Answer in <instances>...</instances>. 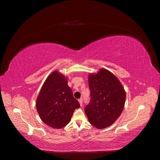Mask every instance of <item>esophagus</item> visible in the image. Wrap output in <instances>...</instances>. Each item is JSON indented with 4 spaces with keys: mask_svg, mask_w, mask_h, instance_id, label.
<instances>
[{
    "mask_svg": "<svg viewBox=\"0 0 160 160\" xmlns=\"http://www.w3.org/2000/svg\"><path fill=\"white\" fill-rule=\"evenodd\" d=\"M78 102H79V103H80V106H82V98H80V99L78 100Z\"/></svg>",
    "mask_w": 160,
    "mask_h": 160,
    "instance_id": "34e87169",
    "label": "esophagus"
}]
</instances>
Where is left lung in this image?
Here are the masks:
<instances>
[{
	"label": "left lung",
	"mask_w": 160,
	"mask_h": 160,
	"mask_svg": "<svg viewBox=\"0 0 160 160\" xmlns=\"http://www.w3.org/2000/svg\"><path fill=\"white\" fill-rule=\"evenodd\" d=\"M88 82L91 98L84 108L88 121L98 129L110 127L124 109V89L119 79L105 69L90 74Z\"/></svg>",
	"instance_id": "1"
}]
</instances>
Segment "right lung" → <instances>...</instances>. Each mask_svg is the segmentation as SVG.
Here are the masks:
<instances>
[{
  "label": "right lung",
  "instance_id": "right-lung-1",
  "mask_svg": "<svg viewBox=\"0 0 160 160\" xmlns=\"http://www.w3.org/2000/svg\"><path fill=\"white\" fill-rule=\"evenodd\" d=\"M41 119L49 127L60 129L68 124L74 111L80 108L67 84V79L58 71L47 78L36 100Z\"/></svg>",
  "mask_w": 160,
  "mask_h": 160
}]
</instances>
